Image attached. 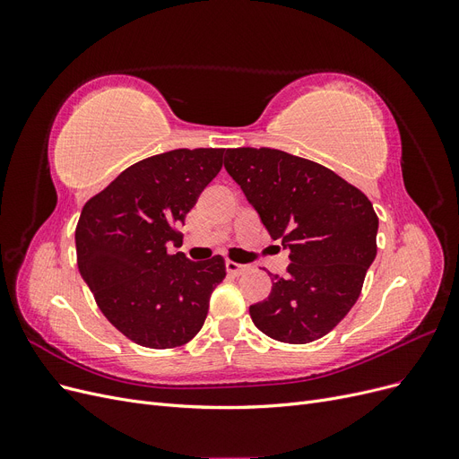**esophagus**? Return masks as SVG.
I'll use <instances>...</instances> for the list:
<instances>
[{
    "mask_svg": "<svg viewBox=\"0 0 459 459\" xmlns=\"http://www.w3.org/2000/svg\"><path fill=\"white\" fill-rule=\"evenodd\" d=\"M226 270H228L230 275H241L247 270V266H245V264H238V262L228 260L226 262Z\"/></svg>",
    "mask_w": 459,
    "mask_h": 459,
    "instance_id": "1",
    "label": "esophagus"
}]
</instances>
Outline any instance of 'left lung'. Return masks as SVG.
Here are the masks:
<instances>
[{
	"mask_svg": "<svg viewBox=\"0 0 459 459\" xmlns=\"http://www.w3.org/2000/svg\"><path fill=\"white\" fill-rule=\"evenodd\" d=\"M224 166L290 260L285 277H272L270 297L248 308L255 325L289 344L322 339L356 304L377 255L371 201L325 166L280 149H228Z\"/></svg>",
	"mask_w": 459,
	"mask_h": 459,
	"instance_id": "1",
	"label": "left lung"
}]
</instances>
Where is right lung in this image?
<instances>
[{"label": "right lung", "instance_id": "right-lung-1", "mask_svg": "<svg viewBox=\"0 0 459 459\" xmlns=\"http://www.w3.org/2000/svg\"><path fill=\"white\" fill-rule=\"evenodd\" d=\"M224 149H174L143 159L91 197L76 226L78 270L97 307L122 335L147 349H174L201 331L221 256L191 262L186 214L221 169Z\"/></svg>", "mask_w": 459, "mask_h": 459}]
</instances>
